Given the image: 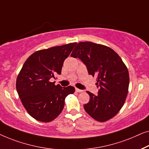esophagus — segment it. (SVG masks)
Returning <instances> with one entry per match:
<instances>
[{
  "label": "esophagus",
  "mask_w": 149,
  "mask_h": 149,
  "mask_svg": "<svg viewBox=\"0 0 149 149\" xmlns=\"http://www.w3.org/2000/svg\"><path fill=\"white\" fill-rule=\"evenodd\" d=\"M75 91L77 92V93H82V92H83L82 90H80V89H78V88H75Z\"/></svg>",
  "instance_id": "esophagus-1"
}]
</instances>
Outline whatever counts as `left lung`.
Wrapping results in <instances>:
<instances>
[{"mask_svg":"<svg viewBox=\"0 0 149 149\" xmlns=\"http://www.w3.org/2000/svg\"><path fill=\"white\" fill-rule=\"evenodd\" d=\"M71 56L79 58L90 75L96 77L98 95L86 91L90 101L84 105L87 113L98 121H106L124 104L130 82L127 67L120 56L107 46L91 42L77 44Z\"/></svg>","mask_w":149,"mask_h":149,"instance_id":"left-lung-1","label":"left lung"}]
</instances>
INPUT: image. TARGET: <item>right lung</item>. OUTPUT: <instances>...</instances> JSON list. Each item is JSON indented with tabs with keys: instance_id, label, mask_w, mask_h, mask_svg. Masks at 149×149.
Instances as JSON below:
<instances>
[{
	"instance_id": "add662e5",
	"label": "right lung",
	"mask_w": 149,
	"mask_h": 149,
	"mask_svg": "<svg viewBox=\"0 0 149 149\" xmlns=\"http://www.w3.org/2000/svg\"><path fill=\"white\" fill-rule=\"evenodd\" d=\"M76 45L38 51L24 63L17 77L16 89L25 109L36 120L53 121L63 109L66 96L75 92L74 87H61L50 79L61 74L64 61Z\"/></svg>"
}]
</instances>
